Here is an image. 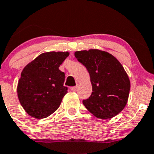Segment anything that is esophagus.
Listing matches in <instances>:
<instances>
[{
    "label": "esophagus",
    "instance_id": "34e87169",
    "mask_svg": "<svg viewBox=\"0 0 154 154\" xmlns=\"http://www.w3.org/2000/svg\"><path fill=\"white\" fill-rule=\"evenodd\" d=\"M77 86H74V87H70V90H71L72 91H77Z\"/></svg>",
    "mask_w": 154,
    "mask_h": 154
}]
</instances>
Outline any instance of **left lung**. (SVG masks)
Instances as JSON below:
<instances>
[{
	"label": "left lung",
	"mask_w": 154,
	"mask_h": 154,
	"mask_svg": "<svg viewBox=\"0 0 154 154\" xmlns=\"http://www.w3.org/2000/svg\"><path fill=\"white\" fill-rule=\"evenodd\" d=\"M76 58L88 70L92 94L83 100L88 111L100 119H110L124 110L131 82L121 63L106 51H76Z\"/></svg>",
	"instance_id": "left-lung-1"
}]
</instances>
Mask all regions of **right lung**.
I'll return each mask as SVG.
<instances>
[{
    "instance_id": "obj_1",
    "label": "right lung",
    "mask_w": 154,
    "mask_h": 154,
    "mask_svg": "<svg viewBox=\"0 0 154 154\" xmlns=\"http://www.w3.org/2000/svg\"><path fill=\"white\" fill-rule=\"evenodd\" d=\"M68 56V52L43 53L22 70L17 97L30 116L45 118L60 106L67 87L63 86L65 74L59 67Z\"/></svg>"
}]
</instances>
